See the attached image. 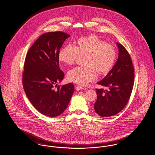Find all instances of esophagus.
Returning <instances> with one entry per match:
<instances>
[{"label": "esophagus", "instance_id": "1", "mask_svg": "<svg viewBox=\"0 0 155 155\" xmlns=\"http://www.w3.org/2000/svg\"><path fill=\"white\" fill-rule=\"evenodd\" d=\"M75 89H76V90H77V91H80V90H81V89H84V87L78 85V86H76V87H75Z\"/></svg>", "mask_w": 155, "mask_h": 155}]
</instances>
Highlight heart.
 <instances>
[{"label":"heart","mask_w":155,"mask_h":155,"mask_svg":"<svg viewBox=\"0 0 155 155\" xmlns=\"http://www.w3.org/2000/svg\"><path fill=\"white\" fill-rule=\"evenodd\" d=\"M78 55H85V65L70 70L68 78L75 84L85 85L96 78V71L101 75L107 74L115 64L117 54L113 45L91 35L77 38L74 46H63L59 51L58 59L65 64L73 65Z\"/></svg>","instance_id":"b5f03b06"}]
</instances>
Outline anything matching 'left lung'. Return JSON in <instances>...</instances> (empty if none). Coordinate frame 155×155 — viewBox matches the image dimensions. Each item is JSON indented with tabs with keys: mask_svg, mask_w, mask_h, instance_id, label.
<instances>
[{
	"mask_svg": "<svg viewBox=\"0 0 155 155\" xmlns=\"http://www.w3.org/2000/svg\"><path fill=\"white\" fill-rule=\"evenodd\" d=\"M117 62L108 74L97 84L108 88L96 89L94 108L103 117H111L121 111L130 99L134 81V69L130 54L121 44Z\"/></svg>",
	"mask_w": 155,
	"mask_h": 155,
	"instance_id": "left-lung-1",
	"label": "left lung"
}]
</instances>
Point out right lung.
<instances>
[{
    "label": "right lung",
    "mask_w": 155,
    "mask_h": 155,
    "mask_svg": "<svg viewBox=\"0 0 155 155\" xmlns=\"http://www.w3.org/2000/svg\"><path fill=\"white\" fill-rule=\"evenodd\" d=\"M70 36L63 31L45 33L31 45L25 58V93L37 111L47 117H55L64 111L74 92L72 83L57 87L64 77L59 68L58 53Z\"/></svg>",
    "instance_id": "1"
}]
</instances>
